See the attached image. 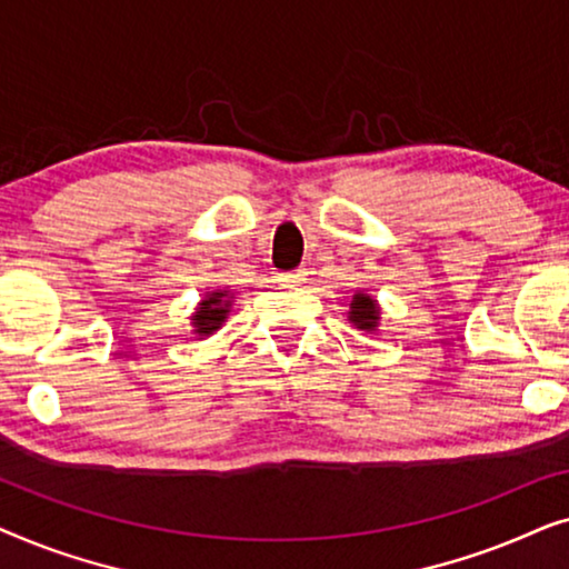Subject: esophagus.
<instances>
[{"label": "esophagus", "mask_w": 569, "mask_h": 569, "mask_svg": "<svg viewBox=\"0 0 569 569\" xmlns=\"http://www.w3.org/2000/svg\"><path fill=\"white\" fill-rule=\"evenodd\" d=\"M306 269H292V271H279L277 274V282H284V284H300L306 282Z\"/></svg>", "instance_id": "esophagus-1"}]
</instances>
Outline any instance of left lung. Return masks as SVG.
I'll return each mask as SVG.
<instances>
[{
    "instance_id": "8db88e82",
    "label": "left lung",
    "mask_w": 569,
    "mask_h": 569,
    "mask_svg": "<svg viewBox=\"0 0 569 569\" xmlns=\"http://www.w3.org/2000/svg\"><path fill=\"white\" fill-rule=\"evenodd\" d=\"M349 321H352L355 329L372 333V331H376L378 321H380V308H378V302L372 300L368 292L357 290V292L352 295V300H349Z\"/></svg>"
}]
</instances>
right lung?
Listing matches in <instances>:
<instances>
[{"label": "right lung", "mask_w": 569, "mask_h": 569, "mask_svg": "<svg viewBox=\"0 0 569 569\" xmlns=\"http://www.w3.org/2000/svg\"><path fill=\"white\" fill-rule=\"evenodd\" d=\"M230 302H232V295L228 290H214L209 292L204 300L199 302L197 313L191 316V326H193V333L197 337H209V333H214L220 326L224 323V318L230 313Z\"/></svg>", "instance_id": "obj_1"}]
</instances>
